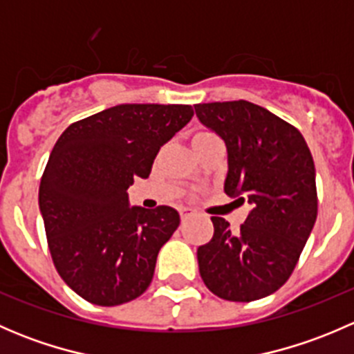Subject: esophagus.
Returning a JSON list of instances; mask_svg holds the SVG:
<instances>
[{"mask_svg": "<svg viewBox=\"0 0 354 354\" xmlns=\"http://www.w3.org/2000/svg\"><path fill=\"white\" fill-rule=\"evenodd\" d=\"M180 216H181V221H187V219H190V217H194L195 212L192 209L183 207V209H180Z\"/></svg>", "mask_w": 354, "mask_h": 354, "instance_id": "esophagus-1", "label": "esophagus"}]
</instances>
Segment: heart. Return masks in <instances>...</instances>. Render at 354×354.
I'll use <instances>...</instances> for the list:
<instances>
[{"label": "heart", "mask_w": 354, "mask_h": 354, "mask_svg": "<svg viewBox=\"0 0 354 354\" xmlns=\"http://www.w3.org/2000/svg\"><path fill=\"white\" fill-rule=\"evenodd\" d=\"M214 137L212 133H209V131H197V133H194V137H192V145L197 144L200 140H205V138H210Z\"/></svg>", "instance_id": "heart-1"}]
</instances>
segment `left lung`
Returning <instances> with one entry per match:
<instances>
[{
    "label": "left lung",
    "mask_w": 354,
    "mask_h": 354,
    "mask_svg": "<svg viewBox=\"0 0 354 354\" xmlns=\"http://www.w3.org/2000/svg\"><path fill=\"white\" fill-rule=\"evenodd\" d=\"M195 113L226 144V195L252 205L236 233L210 217L212 240L197 250L200 276L227 301L260 299L289 279L315 224L312 154L292 124L253 102L195 104Z\"/></svg>",
    "instance_id": "8db88e82"
}]
</instances>
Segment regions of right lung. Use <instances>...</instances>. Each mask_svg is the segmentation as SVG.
<instances>
[{
	"mask_svg": "<svg viewBox=\"0 0 354 354\" xmlns=\"http://www.w3.org/2000/svg\"><path fill=\"white\" fill-rule=\"evenodd\" d=\"M192 116L187 104H120L71 123L53 147L39 209L56 270L87 301L121 305L151 284L180 214L130 207L127 190L149 178L159 149Z\"/></svg>",
	"mask_w": 354,
	"mask_h": 354,
	"instance_id": "1",
	"label": "right lung"
}]
</instances>
